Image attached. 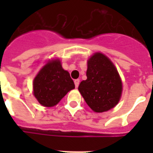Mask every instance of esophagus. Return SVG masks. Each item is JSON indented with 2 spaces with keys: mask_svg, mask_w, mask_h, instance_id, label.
<instances>
[{
  "mask_svg": "<svg viewBox=\"0 0 153 153\" xmlns=\"http://www.w3.org/2000/svg\"><path fill=\"white\" fill-rule=\"evenodd\" d=\"M74 84H75V87L78 88L79 85V79H75L74 80Z\"/></svg>",
  "mask_w": 153,
  "mask_h": 153,
  "instance_id": "obj_1",
  "label": "esophagus"
}]
</instances>
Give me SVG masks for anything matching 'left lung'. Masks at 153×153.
I'll list each match as a JSON object with an SVG mask.
<instances>
[{"label":"left lung","instance_id":"1","mask_svg":"<svg viewBox=\"0 0 153 153\" xmlns=\"http://www.w3.org/2000/svg\"><path fill=\"white\" fill-rule=\"evenodd\" d=\"M87 79L79 91L86 103L95 112L109 111L119 102L122 83L115 65L102 53L94 54L88 61Z\"/></svg>","mask_w":153,"mask_h":153}]
</instances>
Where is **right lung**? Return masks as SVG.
Listing matches in <instances>:
<instances>
[{
    "instance_id": "right-lung-1",
    "label": "right lung",
    "mask_w": 153,
    "mask_h": 153,
    "mask_svg": "<svg viewBox=\"0 0 153 153\" xmlns=\"http://www.w3.org/2000/svg\"><path fill=\"white\" fill-rule=\"evenodd\" d=\"M74 88L70 74L63 70L59 60L49 61L33 80V94L41 105L51 107Z\"/></svg>"
}]
</instances>
